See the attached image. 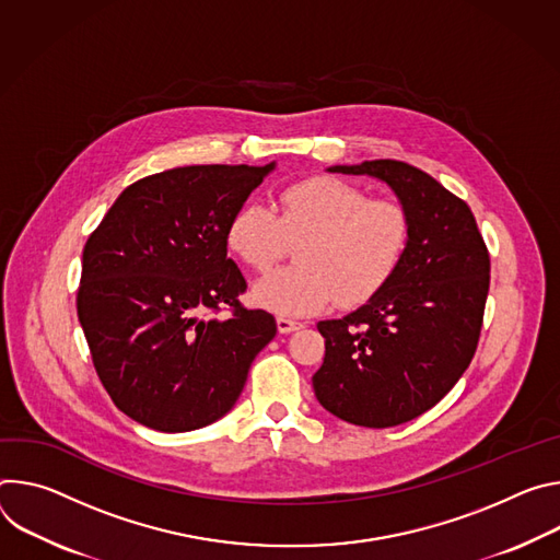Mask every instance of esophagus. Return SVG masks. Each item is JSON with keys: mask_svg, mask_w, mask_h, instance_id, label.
Segmentation results:
<instances>
[{"mask_svg": "<svg viewBox=\"0 0 560 560\" xmlns=\"http://www.w3.org/2000/svg\"><path fill=\"white\" fill-rule=\"evenodd\" d=\"M276 325H278V331H280V334H291V331L302 329V323L291 320V318H284V316H278V318H276Z\"/></svg>", "mask_w": 560, "mask_h": 560, "instance_id": "esophagus-1", "label": "esophagus"}]
</instances>
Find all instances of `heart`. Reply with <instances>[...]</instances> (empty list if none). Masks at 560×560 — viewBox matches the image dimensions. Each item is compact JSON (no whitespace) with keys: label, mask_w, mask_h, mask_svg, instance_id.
<instances>
[{"label":"heart","mask_w":560,"mask_h":560,"mask_svg":"<svg viewBox=\"0 0 560 560\" xmlns=\"http://www.w3.org/2000/svg\"><path fill=\"white\" fill-rule=\"evenodd\" d=\"M291 244L298 267L254 284L258 306L280 316H312L336 300L358 306L398 271L409 218L398 202L366 200L358 186L336 177H308L280 194L278 215L262 202H244L226 224L237 260L269 271Z\"/></svg>","instance_id":"b5f03b06"}]
</instances>
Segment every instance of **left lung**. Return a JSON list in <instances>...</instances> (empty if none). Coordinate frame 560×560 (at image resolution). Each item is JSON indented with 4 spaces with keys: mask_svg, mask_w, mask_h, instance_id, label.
Wrapping results in <instances>:
<instances>
[{
    "mask_svg": "<svg viewBox=\"0 0 560 560\" xmlns=\"http://www.w3.org/2000/svg\"><path fill=\"white\" fill-rule=\"evenodd\" d=\"M329 173L385 182L409 218L394 278L355 312L318 323V402L360 427H396L436 405L469 366L489 291V254L469 207L424 171L396 160Z\"/></svg>",
    "mask_w": 560,
    "mask_h": 560,
    "instance_id": "8db88e82",
    "label": "left lung"
}]
</instances>
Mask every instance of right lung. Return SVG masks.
I'll list each match as a JSON object with an SVG mask.
<instances>
[{
    "mask_svg": "<svg viewBox=\"0 0 560 560\" xmlns=\"http://www.w3.org/2000/svg\"><path fill=\"white\" fill-rule=\"evenodd\" d=\"M276 162L177 166L127 186L82 254L78 318L119 411L166 433L220 420L273 340L271 314L240 306L226 224ZM222 303L229 319L207 317Z\"/></svg>",
    "mask_w": 560,
    "mask_h": 560,
    "instance_id": "obj_1",
    "label": "right lung"
}]
</instances>
